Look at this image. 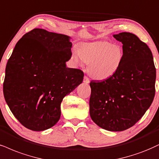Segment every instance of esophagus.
Listing matches in <instances>:
<instances>
[{"instance_id":"1","label":"esophagus","mask_w":159,"mask_h":159,"mask_svg":"<svg viewBox=\"0 0 159 159\" xmlns=\"http://www.w3.org/2000/svg\"><path fill=\"white\" fill-rule=\"evenodd\" d=\"M83 82L85 83H86V84H88V83H90V80H89V78L88 77V76H84V79H83Z\"/></svg>"}]
</instances>
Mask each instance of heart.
<instances>
[{
    "instance_id": "obj_1",
    "label": "heart",
    "mask_w": 159,
    "mask_h": 159,
    "mask_svg": "<svg viewBox=\"0 0 159 159\" xmlns=\"http://www.w3.org/2000/svg\"><path fill=\"white\" fill-rule=\"evenodd\" d=\"M124 58L122 48L108 41L83 43L79 50L74 49L72 59L76 63L82 60L88 64V72L92 77L105 80L114 74L120 67Z\"/></svg>"
}]
</instances>
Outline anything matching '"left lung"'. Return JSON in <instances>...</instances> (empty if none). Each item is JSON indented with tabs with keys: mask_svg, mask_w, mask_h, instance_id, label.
Here are the masks:
<instances>
[{
	"mask_svg": "<svg viewBox=\"0 0 159 159\" xmlns=\"http://www.w3.org/2000/svg\"><path fill=\"white\" fill-rule=\"evenodd\" d=\"M113 37L123 44L124 58L114 74L90 83V116L105 130L122 131L134 126L151 105L156 70L150 48L136 35L121 32Z\"/></svg>",
	"mask_w": 159,
	"mask_h": 159,
	"instance_id": "1",
	"label": "left lung"
}]
</instances>
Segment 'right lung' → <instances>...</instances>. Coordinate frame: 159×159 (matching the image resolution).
<instances>
[{"instance_id": "obj_1", "label": "right lung", "mask_w": 159, "mask_h": 159, "mask_svg": "<svg viewBox=\"0 0 159 159\" xmlns=\"http://www.w3.org/2000/svg\"><path fill=\"white\" fill-rule=\"evenodd\" d=\"M72 43L67 35L34 29L15 45L8 60L3 96L17 120L34 131L54 126L62 99L83 81V70L66 67Z\"/></svg>"}]
</instances>
